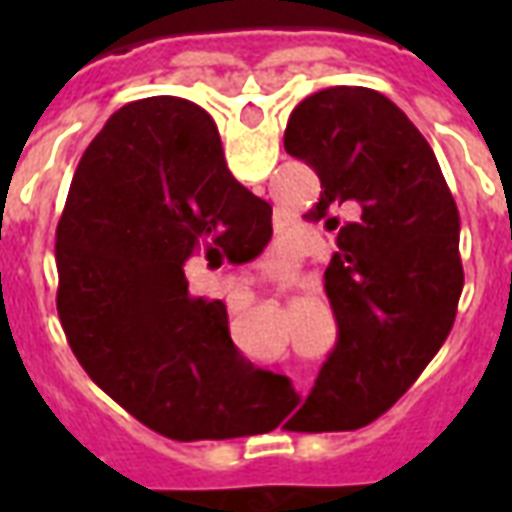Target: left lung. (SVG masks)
I'll list each match as a JSON object with an SVG mask.
<instances>
[{"label":"left lung","mask_w":512,"mask_h":512,"mask_svg":"<svg viewBox=\"0 0 512 512\" xmlns=\"http://www.w3.org/2000/svg\"><path fill=\"white\" fill-rule=\"evenodd\" d=\"M285 150L321 178L307 222L336 230L340 207L357 216L337 231L323 274L337 343L285 428H365L450 334L463 288L458 208L428 139L376 90L307 95L290 112Z\"/></svg>","instance_id":"1"}]
</instances>
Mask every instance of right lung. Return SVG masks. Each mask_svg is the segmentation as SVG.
Returning <instances> with one entry per match:
<instances>
[{
	"instance_id": "obj_1",
	"label": "right lung",
	"mask_w": 512,
	"mask_h": 512,
	"mask_svg": "<svg viewBox=\"0 0 512 512\" xmlns=\"http://www.w3.org/2000/svg\"><path fill=\"white\" fill-rule=\"evenodd\" d=\"M268 241L271 205L230 175L205 109L172 95L117 109L84 150L57 224V312L79 365L167 439L257 433L271 373L246 362L227 307L191 296L183 268L246 263Z\"/></svg>"
}]
</instances>
